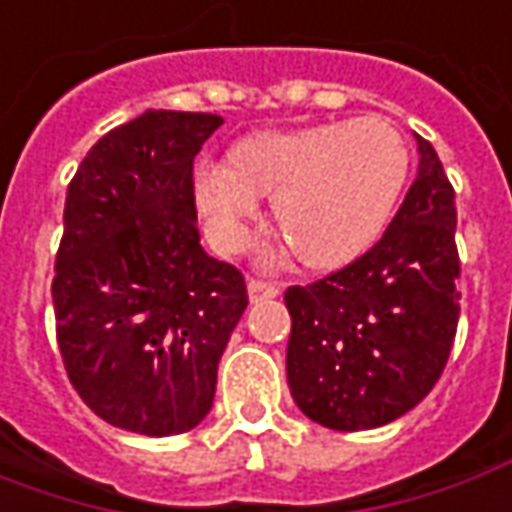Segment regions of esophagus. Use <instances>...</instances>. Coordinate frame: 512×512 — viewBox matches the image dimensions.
<instances>
[{"mask_svg":"<svg viewBox=\"0 0 512 512\" xmlns=\"http://www.w3.org/2000/svg\"><path fill=\"white\" fill-rule=\"evenodd\" d=\"M246 291H249V300L260 302V300H274L277 294H280V285L269 283V280H249L246 283Z\"/></svg>","mask_w":512,"mask_h":512,"instance_id":"34e87169","label":"esophagus"}]
</instances>
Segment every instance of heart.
<instances>
[{
    "label": "heart",
    "mask_w": 512,
    "mask_h": 512,
    "mask_svg": "<svg viewBox=\"0 0 512 512\" xmlns=\"http://www.w3.org/2000/svg\"><path fill=\"white\" fill-rule=\"evenodd\" d=\"M406 170L401 134L384 117H358L241 139L229 162H198L193 198L212 241L235 252L274 193V224L297 260L333 269L381 235Z\"/></svg>",
    "instance_id": "heart-1"
}]
</instances>
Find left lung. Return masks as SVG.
Segmentation results:
<instances>
[{
  "instance_id": "8db88e82",
  "label": "left lung",
  "mask_w": 512,
  "mask_h": 512,
  "mask_svg": "<svg viewBox=\"0 0 512 512\" xmlns=\"http://www.w3.org/2000/svg\"><path fill=\"white\" fill-rule=\"evenodd\" d=\"M384 238L311 285H291L285 373L319 426L364 431L415 409L446 367L460 319L454 187L431 142Z\"/></svg>"
}]
</instances>
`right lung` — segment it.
<instances>
[{
	"label": "right lung",
	"mask_w": 512,
	"mask_h": 512,
	"mask_svg": "<svg viewBox=\"0 0 512 512\" xmlns=\"http://www.w3.org/2000/svg\"><path fill=\"white\" fill-rule=\"evenodd\" d=\"M218 114L148 109L92 145L69 182L52 305L66 375L106 423L196 429L246 311L243 274L198 241L193 159Z\"/></svg>",
	"instance_id": "1"
}]
</instances>
